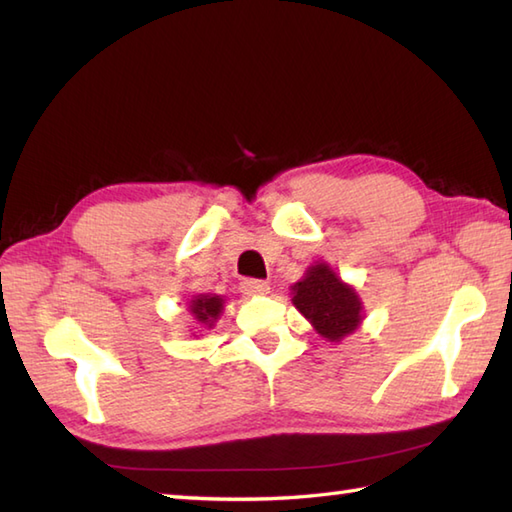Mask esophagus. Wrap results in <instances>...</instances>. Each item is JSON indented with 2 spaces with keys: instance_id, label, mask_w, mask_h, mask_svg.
<instances>
[{
  "instance_id": "34e87169",
  "label": "esophagus",
  "mask_w": 512,
  "mask_h": 512,
  "mask_svg": "<svg viewBox=\"0 0 512 512\" xmlns=\"http://www.w3.org/2000/svg\"><path fill=\"white\" fill-rule=\"evenodd\" d=\"M239 290H242L244 295H266L270 286L262 279H244L242 284H239Z\"/></svg>"
}]
</instances>
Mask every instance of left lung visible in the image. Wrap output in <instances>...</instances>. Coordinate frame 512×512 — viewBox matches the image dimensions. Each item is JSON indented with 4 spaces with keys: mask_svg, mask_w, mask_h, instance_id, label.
I'll return each instance as SVG.
<instances>
[{
    "mask_svg": "<svg viewBox=\"0 0 512 512\" xmlns=\"http://www.w3.org/2000/svg\"><path fill=\"white\" fill-rule=\"evenodd\" d=\"M292 290V303L325 339L339 341L361 323V301L350 286L332 273L330 266H312L306 279H301Z\"/></svg>",
    "mask_w": 512,
    "mask_h": 512,
    "instance_id": "1",
    "label": "left lung"
}]
</instances>
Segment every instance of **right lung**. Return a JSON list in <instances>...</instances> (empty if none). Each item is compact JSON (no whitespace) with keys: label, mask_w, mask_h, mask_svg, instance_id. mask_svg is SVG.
Wrapping results in <instances>:
<instances>
[{"label":"right lung","mask_w":512,"mask_h":512,"mask_svg":"<svg viewBox=\"0 0 512 512\" xmlns=\"http://www.w3.org/2000/svg\"><path fill=\"white\" fill-rule=\"evenodd\" d=\"M222 297H209V295H202L198 299H193L191 303V312L193 317L206 323V325H213V321L220 317L222 312Z\"/></svg>","instance_id":"add662e5"}]
</instances>
